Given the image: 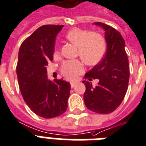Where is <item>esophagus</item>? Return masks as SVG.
<instances>
[{
	"instance_id": "esophagus-1",
	"label": "esophagus",
	"mask_w": 146,
	"mask_h": 146,
	"mask_svg": "<svg viewBox=\"0 0 146 146\" xmlns=\"http://www.w3.org/2000/svg\"><path fill=\"white\" fill-rule=\"evenodd\" d=\"M74 86H75V82H73V81H72V82H71V87H72V88H73Z\"/></svg>"
}]
</instances>
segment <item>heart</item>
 <instances>
[{
	"mask_svg": "<svg viewBox=\"0 0 146 146\" xmlns=\"http://www.w3.org/2000/svg\"><path fill=\"white\" fill-rule=\"evenodd\" d=\"M66 38L78 48L80 57L88 65H95L102 59L106 52V43L102 36L84 29L74 28L68 31ZM83 71L79 60L65 62L61 72L67 78L73 79Z\"/></svg>",
	"mask_w": 146,
	"mask_h": 146,
	"instance_id": "1",
	"label": "heart"
}]
</instances>
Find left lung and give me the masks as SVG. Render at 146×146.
Listing matches in <instances>:
<instances>
[{"label": "left lung", "mask_w": 146, "mask_h": 146, "mask_svg": "<svg viewBox=\"0 0 146 146\" xmlns=\"http://www.w3.org/2000/svg\"><path fill=\"white\" fill-rule=\"evenodd\" d=\"M94 25L102 27L105 31L107 50L100 63L85 74V78H97L100 81L93 87L90 82L83 80L86 87L84 100L92 111L109 114L121 105L127 90L129 61L125 41L119 31L104 23H94Z\"/></svg>", "instance_id": "left-lung-1"}]
</instances>
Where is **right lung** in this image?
Segmentation results:
<instances>
[{
    "label": "right lung",
    "instance_id": "obj_1",
    "mask_svg": "<svg viewBox=\"0 0 146 146\" xmlns=\"http://www.w3.org/2000/svg\"><path fill=\"white\" fill-rule=\"evenodd\" d=\"M63 25L38 28L21 44L16 66L19 86L25 103L34 113L53 118L67 109L71 84L62 79L51 81L46 66L53 59L55 41Z\"/></svg>",
    "mask_w": 146,
    "mask_h": 146
}]
</instances>
